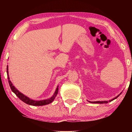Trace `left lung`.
I'll return each instance as SVG.
<instances>
[{"instance_id": "obj_1", "label": "left lung", "mask_w": 132, "mask_h": 132, "mask_svg": "<svg viewBox=\"0 0 132 132\" xmlns=\"http://www.w3.org/2000/svg\"><path fill=\"white\" fill-rule=\"evenodd\" d=\"M119 95H118L117 97H115V98H113V99H112V100H110V101H113V100H115V99H116V98H117L118 97H119ZM89 102H90V101H89ZM90 102H91V103H97V104H107L108 102L106 101H94V102H91L90 101Z\"/></svg>"}]
</instances>
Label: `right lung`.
Returning <instances> with one entry per match:
<instances>
[{"instance_id":"1","label":"right lung","mask_w":132,"mask_h":132,"mask_svg":"<svg viewBox=\"0 0 132 132\" xmlns=\"http://www.w3.org/2000/svg\"><path fill=\"white\" fill-rule=\"evenodd\" d=\"M7 77H8V81L9 83V86L10 87V88L12 91L14 93L16 96L19 98L20 100H21L22 101L25 102L26 104L30 105H33V106H42V105H47L52 102L56 97V96L57 94L58 93V86L57 87L56 89V91L54 93V94L52 96V97L50 98V99L48 100H42V101H34V100H32L30 98H28L27 96L24 95L23 94L19 92V91H18L16 88L14 87V86H13V84L12 82L10 81L9 79V71H8V66H7Z\"/></svg>"}]
</instances>
